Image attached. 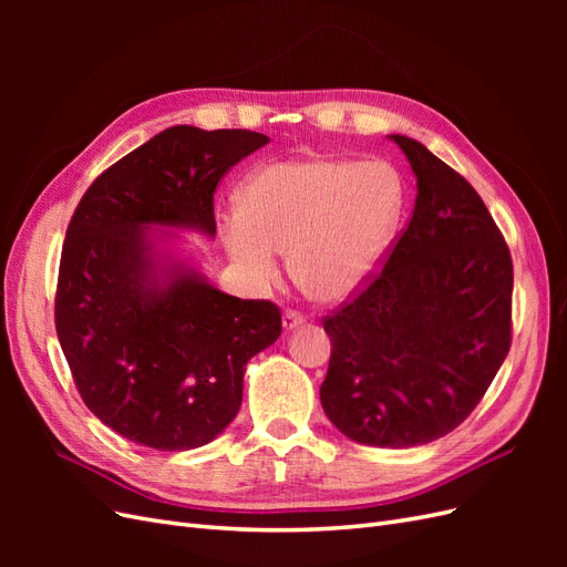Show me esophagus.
Instances as JSON below:
<instances>
[{
    "label": "esophagus",
    "instance_id": "34e87169",
    "mask_svg": "<svg viewBox=\"0 0 567 567\" xmlns=\"http://www.w3.org/2000/svg\"><path fill=\"white\" fill-rule=\"evenodd\" d=\"M284 329L286 331H296V329H300V326H305V317L302 315H298V312H284Z\"/></svg>",
    "mask_w": 567,
    "mask_h": 567
}]
</instances>
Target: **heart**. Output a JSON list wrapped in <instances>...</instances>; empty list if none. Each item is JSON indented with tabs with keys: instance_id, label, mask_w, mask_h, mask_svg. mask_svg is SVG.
<instances>
[{
	"instance_id": "heart-1",
	"label": "heart",
	"mask_w": 567,
	"mask_h": 567,
	"mask_svg": "<svg viewBox=\"0 0 567 567\" xmlns=\"http://www.w3.org/2000/svg\"><path fill=\"white\" fill-rule=\"evenodd\" d=\"M406 186L385 161L307 156L257 169L225 219L221 244L255 281L277 274L274 252L307 300L346 302L367 288L398 241Z\"/></svg>"
}]
</instances>
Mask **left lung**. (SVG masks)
<instances>
[{"instance_id":"obj_1","label":"left lung","mask_w":567,"mask_h":567,"mask_svg":"<svg viewBox=\"0 0 567 567\" xmlns=\"http://www.w3.org/2000/svg\"><path fill=\"white\" fill-rule=\"evenodd\" d=\"M388 140L416 177V205L379 277L326 317L319 398L352 442L404 450L452 433L504 364L513 265L475 188L421 142Z\"/></svg>"}]
</instances>
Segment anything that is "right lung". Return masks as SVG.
<instances>
[{
	"instance_id": "obj_1",
	"label": "right lung",
	"mask_w": 567,
	"mask_h": 567,
	"mask_svg": "<svg viewBox=\"0 0 567 567\" xmlns=\"http://www.w3.org/2000/svg\"><path fill=\"white\" fill-rule=\"evenodd\" d=\"M269 136L175 125L109 167L68 225L56 333L82 402L142 447H203L236 419L269 300L221 293L182 234L215 238L213 194Z\"/></svg>"
}]
</instances>
